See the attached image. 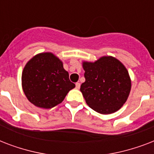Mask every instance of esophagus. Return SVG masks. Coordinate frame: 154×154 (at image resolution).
<instances>
[{"instance_id": "esophagus-1", "label": "esophagus", "mask_w": 154, "mask_h": 154, "mask_svg": "<svg viewBox=\"0 0 154 154\" xmlns=\"http://www.w3.org/2000/svg\"><path fill=\"white\" fill-rule=\"evenodd\" d=\"M80 87H81V84H80L79 82H77V83H76V89H79Z\"/></svg>"}]
</instances>
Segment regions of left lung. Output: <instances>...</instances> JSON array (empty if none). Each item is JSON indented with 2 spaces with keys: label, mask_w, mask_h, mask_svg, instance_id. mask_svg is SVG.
<instances>
[{
  "label": "left lung",
  "mask_w": 154,
  "mask_h": 154,
  "mask_svg": "<svg viewBox=\"0 0 154 154\" xmlns=\"http://www.w3.org/2000/svg\"><path fill=\"white\" fill-rule=\"evenodd\" d=\"M85 82L81 92L89 107L101 114L120 109L128 99L131 80L125 65L117 58L105 56L94 62L83 61Z\"/></svg>",
  "instance_id": "1"
}]
</instances>
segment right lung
Returning a JSON list of instances; mask_svg holds the SVG:
<instances>
[{
	"mask_svg": "<svg viewBox=\"0 0 154 154\" xmlns=\"http://www.w3.org/2000/svg\"><path fill=\"white\" fill-rule=\"evenodd\" d=\"M21 82L28 100L42 109L61 103L75 87L62 61L52 53H39L30 59L23 69Z\"/></svg>",
	"mask_w": 154,
	"mask_h": 154,
	"instance_id": "add662e5",
	"label": "right lung"
}]
</instances>
